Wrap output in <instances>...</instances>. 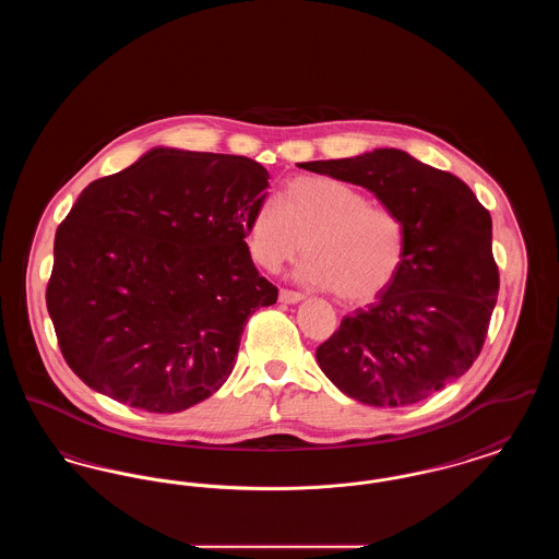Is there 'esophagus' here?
<instances>
[{"mask_svg":"<svg viewBox=\"0 0 559 559\" xmlns=\"http://www.w3.org/2000/svg\"><path fill=\"white\" fill-rule=\"evenodd\" d=\"M301 299H304L301 293L289 292V289H281V293H278V301H283V304H297Z\"/></svg>","mask_w":559,"mask_h":559,"instance_id":"34e87169","label":"esophagus"}]
</instances>
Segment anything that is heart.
Wrapping results in <instances>:
<instances>
[{
    "label": "heart",
    "mask_w": 559,
    "mask_h": 559,
    "mask_svg": "<svg viewBox=\"0 0 559 559\" xmlns=\"http://www.w3.org/2000/svg\"><path fill=\"white\" fill-rule=\"evenodd\" d=\"M247 247L258 266L278 272L304 251L297 276L333 289L346 304H367L385 292L406 255L399 213L372 205L365 192L329 176L287 182L278 205L264 201L247 222Z\"/></svg>",
    "instance_id": "1"
}]
</instances>
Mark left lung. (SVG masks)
Masks as SVG:
<instances>
[{
	"mask_svg": "<svg viewBox=\"0 0 559 559\" xmlns=\"http://www.w3.org/2000/svg\"><path fill=\"white\" fill-rule=\"evenodd\" d=\"M299 167L371 190L406 233L394 283L317 349L333 385L362 404L404 406L469 371L499 295L492 219L472 188L399 148Z\"/></svg>",
	"mask_w": 559,
	"mask_h": 559,
	"instance_id": "obj_1",
	"label": "left lung"
}]
</instances>
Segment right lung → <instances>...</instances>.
I'll return each instance as SVG.
<instances>
[{
	"label": "right lung",
	"instance_id": "obj_1",
	"mask_svg": "<svg viewBox=\"0 0 559 559\" xmlns=\"http://www.w3.org/2000/svg\"><path fill=\"white\" fill-rule=\"evenodd\" d=\"M267 178L239 155L153 148L81 192L56 230L46 304L87 388L148 413L222 388L245 322L278 297L245 242Z\"/></svg>",
	"mask_w": 559,
	"mask_h": 559
}]
</instances>
